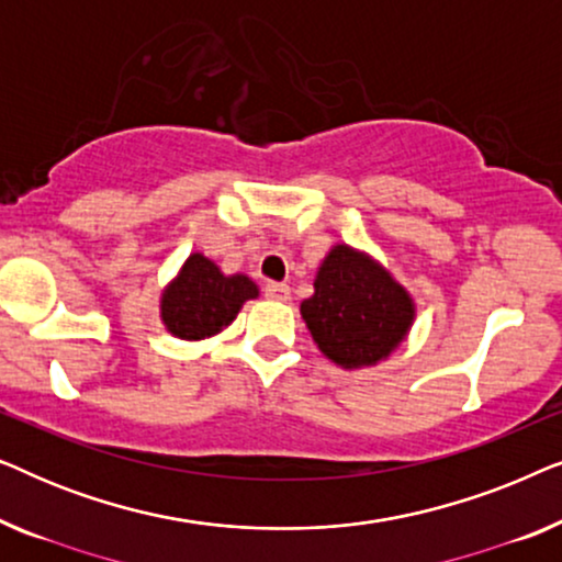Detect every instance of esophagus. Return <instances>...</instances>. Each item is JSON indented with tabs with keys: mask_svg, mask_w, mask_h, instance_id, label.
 I'll use <instances>...</instances> for the list:
<instances>
[{
	"mask_svg": "<svg viewBox=\"0 0 562 562\" xmlns=\"http://www.w3.org/2000/svg\"><path fill=\"white\" fill-rule=\"evenodd\" d=\"M266 296H268V299H273V302H289L291 289L286 286V283L268 281V283H266Z\"/></svg>",
	"mask_w": 562,
	"mask_h": 562,
	"instance_id": "obj_1",
	"label": "esophagus"
}]
</instances>
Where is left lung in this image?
Here are the masks:
<instances>
[{"label": "left lung", "instance_id": "obj_1", "mask_svg": "<svg viewBox=\"0 0 562 562\" xmlns=\"http://www.w3.org/2000/svg\"><path fill=\"white\" fill-rule=\"evenodd\" d=\"M302 319L322 356L345 371L379 366L406 340L417 304L383 263L348 243H335L304 299Z\"/></svg>", "mask_w": 562, "mask_h": 562}]
</instances>
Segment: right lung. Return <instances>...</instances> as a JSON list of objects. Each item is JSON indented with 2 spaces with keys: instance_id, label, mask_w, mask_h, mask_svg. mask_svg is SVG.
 Returning <instances> with one entry per match:
<instances>
[{
  "instance_id": "obj_1",
  "label": "right lung",
  "mask_w": 562,
  "mask_h": 562,
  "mask_svg": "<svg viewBox=\"0 0 562 562\" xmlns=\"http://www.w3.org/2000/svg\"><path fill=\"white\" fill-rule=\"evenodd\" d=\"M258 294V283L250 276H227L204 252H191L160 291V322L168 335L199 342L233 325L243 304Z\"/></svg>"
}]
</instances>
